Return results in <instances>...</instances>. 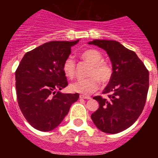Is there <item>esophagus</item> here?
Instances as JSON below:
<instances>
[{
    "instance_id": "obj_1",
    "label": "esophagus",
    "mask_w": 158,
    "mask_h": 158,
    "mask_svg": "<svg viewBox=\"0 0 158 158\" xmlns=\"http://www.w3.org/2000/svg\"><path fill=\"white\" fill-rule=\"evenodd\" d=\"M80 99H86V100H89V99H91L90 96H84V95H80Z\"/></svg>"
}]
</instances>
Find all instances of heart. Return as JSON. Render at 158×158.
I'll use <instances>...</instances> for the list:
<instances>
[{"instance_id": "obj_1", "label": "heart", "mask_w": 158, "mask_h": 158, "mask_svg": "<svg viewBox=\"0 0 158 158\" xmlns=\"http://www.w3.org/2000/svg\"><path fill=\"white\" fill-rule=\"evenodd\" d=\"M81 58L84 62L89 64L85 79H81L70 85L71 91L84 95L91 94L97 90L100 81L103 85L109 83L112 77L113 70L111 65L104 61L101 53L95 49H89L81 54ZM64 74L69 79H73L76 75V62L71 57H68L62 65Z\"/></svg>"}]
</instances>
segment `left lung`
Masks as SVG:
<instances>
[{
	"instance_id": "1",
	"label": "left lung",
	"mask_w": 158,
	"mask_h": 158,
	"mask_svg": "<svg viewBox=\"0 0 158 158\" xmlns=\"http://www.w3.org/2000/svg\"><path fill=\"white\" fill-rule=\"evenodd\" d=\"M89 43L107 51L113 70L103 92L108 93V99L93 97L100 107L91 118L104 133H119L130 127L143 111L149 90V71L134 51L118 42L95 40Z\"/></svg>"
}]
</instances>
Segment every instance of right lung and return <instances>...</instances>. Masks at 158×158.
Masks as SVG:
<instances>
[{
    "label": "right lung",
    "mask_w": 158,
    "mask_h": 158,
    "mask_svg": "<svg viewBox=\"0 0 158 158\" xmlns=\"http://www.w3.org/2000/svg\"><path fill=\"white\" fill-rule=\"evenodd\" d=\"M73 42L46 43L24 54L16 70V89L19 109L36 130L56 128L79 98L78 93H62L68 85L62 70L71 53Z\"/></svg>",
    "instance_id": "add662e5"
}]
</instances>
